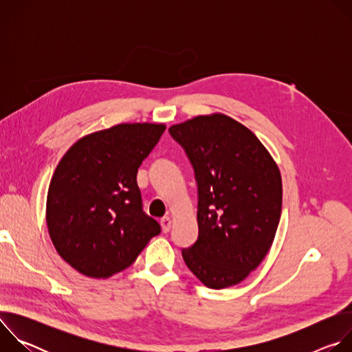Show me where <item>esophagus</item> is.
Returning <instances> with one entry per match:
<instances>
[{"instance_id": "34e87169", "label": "esophagus", "mask_w": 352, "mask_h": 352, "mask_svg": "<svg viewBox=\"0 0 352 352\" xmlns=\"http://www.w3.org/2000/svg\"><path fill=\"white\" fill-rule=\"evenodd\" d=\"M160 223H162V228H163V231H164V232H168V231L171 230V224H173V221H171V219H170L168 216L163 217Z\"/></svg>"}]
</instances>
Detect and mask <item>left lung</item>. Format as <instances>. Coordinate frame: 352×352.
<instances>
[{"label": "left lung", "instance_id": "left-lung-1", "mask_svg": "<svg viewBox=\"0 0 352 352\" xmlns=\"http://www.w3.org/2000/svg\"><path fill=\"white\" fill-rule=\"evenodd\" d=\"M168 132L197 185L199 235L182 258L206 287L235 285L273 243L283 204L280 170L261 140L224 114L199 116Z\"/></svg>", "mask_w": 352, "mask_h": 352}]
</instances>
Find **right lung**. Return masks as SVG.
Here are the masks:
<instances>
[{
	"label": "right lung",
	"instance_id": "obj_1",
	"mask_svg": "<svg viewBox=\"0 0 352 352\" xmlns=\"http://www.w3.org/2000/svg\"><path fill=\"white\" fill-rule=\"evenodd\" d=\"M163 124H120L78 140L47 195V226L58 255L79 273L106 278L131 266L162 232L143 212L138 168Z\"/></svg>",
	"mask_w": 352,
	"mask_h": 352
}]
</instances>
